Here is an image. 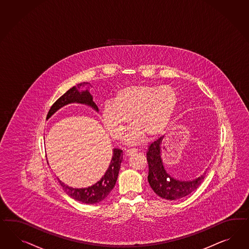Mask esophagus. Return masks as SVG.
<instances>
[{"label": "esophagus", "instance_id": "obj_1", "mask_svg": "<svg viewBox=\"0 0 249 249\" xmlns=\"http://www.w3.org/2000/svg\"><path fill=\"white\" fill-rule=\"evenodd\" d=\"M136 151H137V150L135 149V148H133V149H127L125 151V155H126L127 157H129V156H131V155L135 154Z\"/></svg>", "mask_w": 249, "mask_h": 249}]
</instances>
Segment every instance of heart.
Returning a JSON list of instances; mask_svg holds the SVG:
<instances>
[{
  "label": "heart",
  "instance_id": "b5f03b06",
  "mask_svg": "<svg viewBox=\"0 0 249 249\" xmlns=\"http://www.w3.org/2000/svg\"><path fill=\"white\" fill-rule=\"evenodd\" d=\"M177 104L178 94L170 86H126L116 92L114 102L104 106L102 122L110 135L121 139L132 120L135 126L125 141L136 144L143 140L145 135L156 137L163 133L170 123Z\"/></svg>",
  "mask_w": 249,
  "mask_h": 249
}]
</instances>
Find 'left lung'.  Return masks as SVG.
<instances>
[{
	"mask_svg": "<svg viewBox=\"0 0 249 249\" xmlns=\"http://www.w3.org/2000/svg\"><path fill=\"white\" fill-rule=\"evenodd\" d=\"M163 137L150 144L146 153L149 166L148 182L158 196L167 200L182 199L196 191L206 178V172L199 178L189 181H181L171 177L163 166L161 144Z\"/></svg>",
	"mask_w": 249,
	"mask_h": 249,
	"instance_id": "1",
	"label": "left lung"
}]
</instances>
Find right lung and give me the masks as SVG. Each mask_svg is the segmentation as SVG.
I'll use <instances>...</instances> for the list:
<instances>
[{
    "instance_id": "add662e5",
    "label": "right lung",
    "mask_w": 249,
    "mask_h": 249,
    "mask_svg": "<svg viewBox=\"0 0 249 249\" xmlns=\"http://www.w3.org/2000/svg\"><path fill=\"white\" fill-rule=\"evenodd\" d=\"M89 85L90 84L88 83H82V84H78L76 86L71 87V89H69L64 95H62L52 106L46 118L49 119L51 116L54 113H56L59 109L72 103L86 105L98 113L99 109L97 105L93 102L92 95L88 89L89 87H87L85 90H80L81 87L89 86ZM122 161H123V151L114 148L113 157L104 177L94 185L88 186L86 188H72L69 185H64V183H63L59 178H58V182L60 183V185H62L64 192L66 193L69 196H71V198L84 204H91V205L96 204L103 201L104 199L107 198V196L113 190L118 178Z\"/></svg>"
}]
</instances>
